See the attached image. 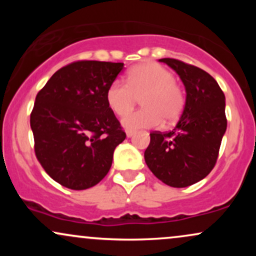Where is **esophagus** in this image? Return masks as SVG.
<instances>
[{
  "label": "esophagus",
  "instance_id": "34e87169",
  "mask_svg": "<svg viewBox=\"0 0 256 256\" xmlns=\"http://www.w3.org/2000/svg\"><path fill=\"white\" fill-rule=\"evenodd\" d=\"M134 131H132V130H128V131H126V136H128V137L134 136Z\"/></svg>",
  "mask_w": 256,
  "mask_h": 256
}]
</instances>
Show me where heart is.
<instances>
[{"mask_svg": "<svg viewBox=\"0 0 256 256\" xmlns=\"http://www.w3.org/2000/svg\"><path fill=\"white\" fill-rule=\"evenodd\" d=\"M138 98L144 108L122 120V125L128 130L155 128L162 119L171 124L179 119L184 110L183 88L174 80V74L170 70L156 62L132 67L126 76V83L114 80L106 92L108 107L118 116L130 113Z\"/></svg>", "mask_w": 256, "mask_h": 256, "instance_id": "heart-1", "label": "heart"}]
</instances>
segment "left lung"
I'll use <instances>...</instances> for the list:
<instances>
[{"mask_svg": "<svg viewBox=\"0 0 256 256\" xmlns=\"http://www.w3.org/2000/svg\"><path fill=\"white\" fill-rule=\"evenodd\" d=\"M184 83L186 101L172 131H152L146 164L156 178L185 188L207 177L216 166L226 131L225 95L210 73L177 58H160Z\"/></svg>", "mask_w": 256, "mask_h": 256, "instance_id": "1", "label": "left lung"}]
</instances>
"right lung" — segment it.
I'll return each instance as SVG.
<instances>
[{
	"instance_id": "add662e5",
	"label": "right lung",
	"mask_w": 256,
	"mask_h": 256,
	"mask_svg": "<svg viewBox=\"0 0 256 256\" xmlns=\"http://www.w3.org/2000/svg\"><path fill=\"white\" fill-rule=\"evenodd\" d=\"M124 64L80 60L60 68L38 91L31 112L34 154L62 186L84 190L106 177L126 138L106 100Z\"/></svg>"
}]
</instances>
